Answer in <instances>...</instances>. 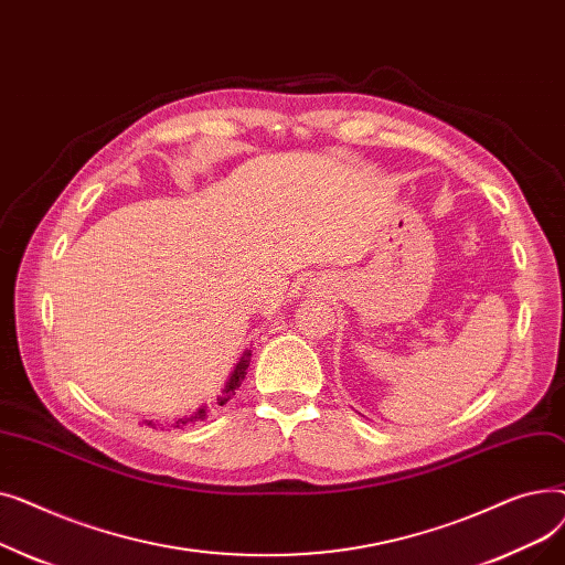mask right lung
I'll return each mask as SVG.
<instances>
[{
    "mask_svg": "<svg viewBox=\"0 0 565 565\" xmlns=\"http://www.w3.org/2000/svg\"><path fill=\"white\" fill-rule=\"evenodd\" d=\"M249 354L252 352H245L243 354V360L237 362V366H235V371L231 373V380L226 382V387H224V392H222V396L217 398V405H226L233 396H235V390L241 387L243 384V380H245V375H247V366H249ZM205 419V407H199L192 417H185V419H178L175 424H171L173 428H181V426H188V424H194V422H203ZM146 426H151V428H156V424L153 422H146Z\"/></svg>",
    "mask_w": 565,
    "mask_h": 565,
    "instance_id": "right-lung-1",
    "label": "right lung"
}]
</instances>
